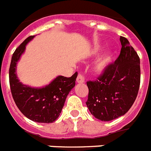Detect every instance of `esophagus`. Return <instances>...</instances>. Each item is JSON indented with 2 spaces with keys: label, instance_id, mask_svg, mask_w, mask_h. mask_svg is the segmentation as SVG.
I'll use <instances>...</instances> for the list:
<instances>
[{
  "label": "esophagus",
  "instance_id": "1",
  "mask_svg": "<svg viewBox=\"0 0 151 151\" xmlns=\"http://www.w3.org/2000/svg\"><path fill=\"white\" fill-rule=\"evenodd\" d=\"M76 81H77V83H84V81H85V79H84V76H83V75L79 73V74L78 75V76H77Z\"/></svg>",
  "mask_w": 151,
  "mask_h": 151
}]
</instances>
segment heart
Instances as JSON below:
<instances>
[{
    "label": "heart",
    "instance_id": "1",
    "mask_svg": "<svg viewBox=\"0 0 151 151\" xmlns=\"http://www.w3.org/2000/svg\"><path fill=\"white\" fill-rule=\"evenodd\" d=\"M102 50V47L101 46H96L93 49V54L96 55L98 54L101 50ZM114 51L112 50H108L104 55H101L95 62L94 65H93V71L96 73H102L103 72L105 71V69L108 68L109 65L112 62L113 59H114Z\"/></svg>",
    "mask_w": 151,
    "mask_h": 151
}]
</instances>
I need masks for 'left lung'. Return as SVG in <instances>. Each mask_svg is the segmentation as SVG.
Masks as SVG:
<instances>
[{"label":"left lung","mask_w":151,"mask_h":151,"mask_svg":"<svg viewBox=\"0 0 151 151\" xmlns=\"http://www.w3.org/2000/svg\"><path fill=\"white\" fill-rule=\"evenodd\" d=\"M120 41L119 58L96 80L86 83L89 94L86 104L90 113L101 121L124 115L134 103L139 89V58L125 37H120Z\"/></svg>","instance_id":"1"}]
</instances>
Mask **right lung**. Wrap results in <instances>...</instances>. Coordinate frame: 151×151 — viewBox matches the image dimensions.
Returning <instances> with one entry per match:
<instances>
[{
	"label": "right lung",
	"instance_id": "1",
	"mask_svg": "<svg viewBox=\"0 0 151 151\" xmlns=\"http://www.w3.org/2000/svg\"><path fill=\"white\" fill-rule=\"evenodd\" d=\"M35 36L26 38L16 48L9 68V83L14 103L20 111L30 120L40 123H51L58 119L65 99L76 85L78 73L71 77L58 76L50 84L33 88L20 83L16 75V65L26 46Z\"/></svg>",
	"mask_w": 151,
	"mask_h": 151
}]
</instances>
